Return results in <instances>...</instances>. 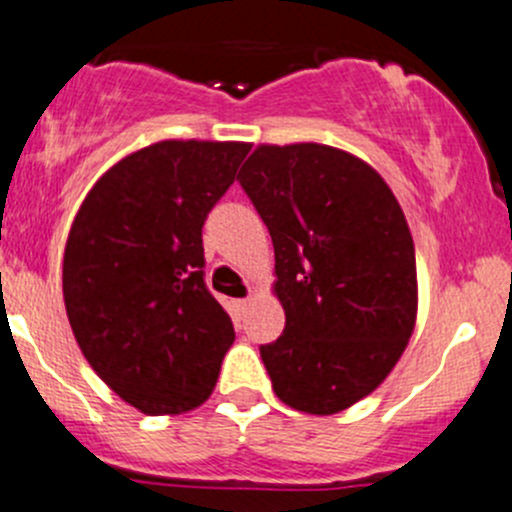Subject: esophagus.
I'll list each match as a JSON object with an SVG mask.
<instances>
[{"label": "esophagus", "mask_w": 512, "mask_h": 512, "mask_svg": "<svg viewBox=\"0 0 512 512\" xmlns=\"http://www.w3.org/2000/svg\"><path fill=\"white\" fill-rule=\"evenodd\" d=\"M247 307H250V297H245V300H237V302H235V310L240 312V315H245Z\"/></svg>", "instance_id": "1"}]
</instances>
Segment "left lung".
Wrapping results in <instances>:
<instances>
[{
	"instance_id": "1",
	"label": "left lung",
	"mask_w": 512,
	"mask_h": 512,
	"mask_svg": "<svg viewBox=\"0 0 512 512\" xmlns=\"http://www.w3.org/2000/svg\"><path fill=\"white\" fill-rule=\"evenodd\" d=\"M237 180L275 247L285 330L260 347L272 390L302 413H340L390 375L413 335L403 210L367 162L315 142L260 145Z\"/></svg>"
}]
</instances>
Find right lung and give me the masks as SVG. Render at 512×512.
Returning <instances> with one entry per match:
<instances>
[{"label":"right lung","instance_id":"obj_1","mask_svg":"<svg viewBox=\"0 0 512 512\" xmlns=\"http://www.w3.org/2000/svg\"><path fill=\"white\" fill-rule=\"evenodd\" d=\"M245 142L165 140L109 167L79 207L62 290L92 370L145 415H180L215 390L235 342L205 285L202 225L235 182Z\"/></svg>","mask_w":512,"mask_h":512}]
</instances>
